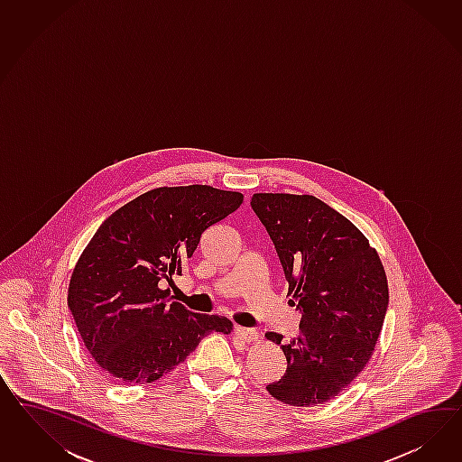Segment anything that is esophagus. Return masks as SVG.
<instances>
[{"label":"esophagus","instance_id":"34e87169","mask_svg":"<svg viewBox=\"0 0 462 462\" xmlns=\"http://www.w3.org/2000/svg\"><path fill=\"white\" fill-rule=\"evenodd\" d=\"M234 332H236V336L240 338V340H244V342H254L255 338H259V332L257 330H254V328H244V327H236L234 328Z\"/></svg>","mask_w":462,"mask_h":462}]
</instances>
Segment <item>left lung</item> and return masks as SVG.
<instances>
[{"label":"left lung","instance_id":"1","mask_svg":"<svg viewBox=\"0 0 462 462\" xmlns=\"http://www.w3.org/2000/svg\"><path fill=\"white\" fill-rule=\"evenodd\" d=\"M251 205L280 255L290 301L303 313L288 344L266 334L288 363L266 390L284 405H323L374 354L390 301L384 267L363 232L315 196L255 193Z\"/></svg>","mask_w":462,"mask_h":462}]
</instances>
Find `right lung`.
I'll use <instances>...</instances> for the list:
<instances>
[{"instance_id": "add662e5", "label": "right lung", "mask_w": 462, "mask_h": 462, "mask_svg": "<svg viewBox=\"0 0 462 462\" xmlns=\"http://www.w3.org/2000/svg\"><path fill=\"white\" fill-rule=\"evenodd\" d=\"M244 195L207 184L155 188L112 213L84 247L68 305L86 349L118 383H154L211 334L234 323L169 300L201 236L237 210Z\"/></svg>"}]
</instances>
